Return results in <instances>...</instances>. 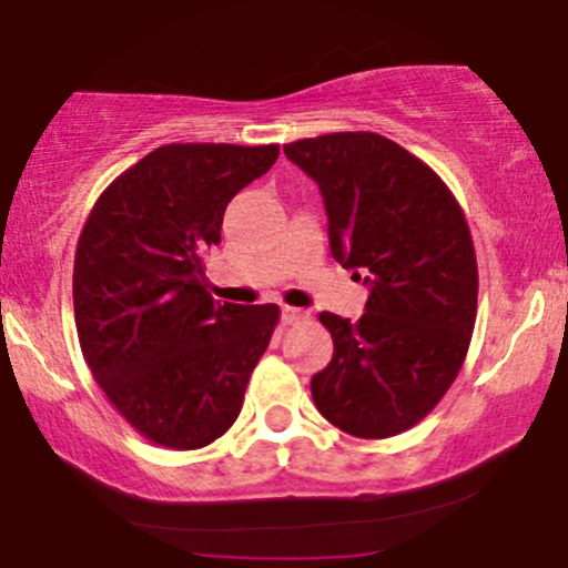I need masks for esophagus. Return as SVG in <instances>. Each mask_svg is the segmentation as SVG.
Segmentation results:
<instances>
[{"label": "esophagus", "mask_w": 568, "mask_h": 568, "mask_svg": "<svg viewBox=\"0 0 568 568\" xmlns=\"http://www.w3.org/2000/svg\"><path fill=\"white\" fill-rule=\"evenodd\" d=\"M302 318H307V311H300V307L283 305V311H280V321L283 324H300Z\"/></svg>", "instance_id": "esophagus-1"}]
</instances>
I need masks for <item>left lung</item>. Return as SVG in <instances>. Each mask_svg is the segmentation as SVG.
Wrapping results in <instances>:
<instances>
[{
	"instance_id": "left-lung-1",
	"label": "left lung",
	"mask_w": 568,
	"mask_h": 568,
	"mask_svg": "<svg viewBox=\"0 0 568 568\" xmlns=\"http://www.w3.org/2000/svg\"><path fill=\"white\" fill-rule=\"evenodd\" d=\"M318 183L329 250L368 285L359 321L321 313L335 354L311 379L316 409L352 437L420 423L454 385L478 311V263L443 178L374 131L283 145Z\"/></svg>"
}]
</instances>
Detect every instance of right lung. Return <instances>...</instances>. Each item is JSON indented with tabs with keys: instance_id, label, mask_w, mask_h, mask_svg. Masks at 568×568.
<instances>
[{
	"instance_id": "obj_1",
	"label": "right lung",
	"mask_w": 568,
	"mask_h": 568,
	"mask_svg": "<svg viewBox=\"0 0 568 568\" xmlns=\"http://www.w3.org/2000/svg\"><path fill=\"white\" fill-rule=\"evenodd\" d=\"M277 153L156 148L109 183L79 236L73 316L84 359L114 409L164 448H205L233 426L277 326V305H220L203 266L227 203Z\"/></svg>"
}]
</instances>
